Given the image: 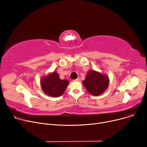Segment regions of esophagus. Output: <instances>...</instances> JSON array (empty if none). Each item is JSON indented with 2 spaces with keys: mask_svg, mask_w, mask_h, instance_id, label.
<instances>
[{
  "mask_svg": "<svg viewBox=\"0 0 147 147\" xmlns=\"http://www.w3.org/2000/svg\"><path fill=\"white\" fill-rule=\"evenodd\" d=\"M79 80H80V78H78L76 79L75 80H74V81H75V82H78V81H79Z\"/></svg>",
  "mask_w": 147,
  "mask_h": 147,
  "instance_id": "1",
  "label": "esophagus"
}]
</instances>
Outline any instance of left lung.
I'll return each instance as SVG.
<instances>
[{
	"label": "left lung",
	"mask_w": 147,
	"mask_h": 147,
	"mask_svg": "<svg viewBox=\"0 0 147 147\" xmlns=\"http://www.w3.org/2000/svg\"><path fill=\"white\" fill-rule=\"evenodd\" d=\"M109 83V78L107 76L96 72L89 71L83 84L86 90L92 95H101L107 89Z\"/></svg>",
	"instance_id": "1"
}]
</instances>
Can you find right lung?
<instances>
[{
  "instance_id": "add662e5",
  "label": "right lung",
  "mask_w": 147,
  "mask_h": 147,
  "mask_svg": "<svg viewBox=\"0 0 147 147\" xmlns=\"http://www.w3.org/2000/svg\"><path fill=\"white\" fill-rule=\"evenodd\" d=\"M69 82L67 80L60 79L58 74L53 72L41 80L42 88L46 94L53 97L63 95L68 86Z\"/></svg>"
}]
</instances>
